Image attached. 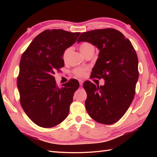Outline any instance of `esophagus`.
I'll return each mask as SVG.
<instances>
[{"label": "esophagus", "instance_id": "1", "mask_svg": "<svg viewBox=\"0 0 157 157\" xmlns=\"http://www.w3.org/2000/svg\"><path fill=\"white\" fill-rule=\"evenodd\" d=\"M79 85H80V86H82V84H83V82H84V81H83V80H82V79H79Z\"/></svg>", "mask_w": 157, "mask_h": 157}]
</instances>
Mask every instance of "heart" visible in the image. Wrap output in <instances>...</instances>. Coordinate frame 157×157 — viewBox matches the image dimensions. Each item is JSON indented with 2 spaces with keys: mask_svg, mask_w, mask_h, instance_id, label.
Returning a JSON list of instances; mask_svg holds the SVG:
<instances>
[{
  "mask_svg": "<svg viewBox=\"0 0 157 157\" xmlns=\"http://www.w3.org/2000/svg\"><path fill=\"white\" fill-rule=\"evenodd\" d=\"M94 48L91 44L87 43V42H84V43H82L80 46H79V50H80L81 52L84 55L86 54V53L89 51V50ZM70 51V48H67L64 50L63 54V59H66L68 57V55ZM73 73L75 74V75L77 77H79V78H83L86 74V68H77L75 70L73 71Z\"/></svg>",
  "mask_w": 157,
  "mask_h": 157,
  "instance_id": "obj_1",
  "label": "heart"
}]
</instances>
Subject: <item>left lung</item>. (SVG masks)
<instances>
[{
  "label": "left lung",
  "mask_w": 157,
  "mask_h": 157,
  "mask_svg": "<svg viewBox=\"0 0 157 157\" xmlns=\"http://www.w3.org/2000/svg\"><path fill=\"white\" fill-rule=\"evenodd\" d=\"M87 41L100 50L92 78H103L104 86L84 83L85 107L98 123L111 124L124 116L134 98L139 78L136 52L128 39L113 28L83 33L78 42Z\"/></svg>",
  "instance_id": "left-lung-1"
}]
</instances>
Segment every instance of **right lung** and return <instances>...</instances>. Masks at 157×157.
Listing matches in <instances>:
<instances>
[{
	"instance_id": "obj_1",
	"label": "right lung",
	"mask_w": 157,
	"mask_h": 157,
	"mask_svg": "<svg viewBox=\"0 0 157 157\" xmlns=\"http://www.w3.org/2000/svg\"><path fill=\"white\" fill-rule=\"evenodd\" d=\"M79 34L60 29L44 30L23 53L17 78L20 103L29 118L39 127L56 126L69 113L79 82L71 79L59 87L54 74L64 66L63 52L75 43Z\"/></svg>"
}]
</instances>
